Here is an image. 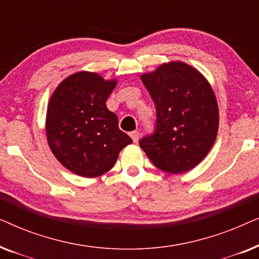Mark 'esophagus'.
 Returning <instances> with one entry per match:
<instances>
[{"mask_svg":"<svg viewBox=\"0 0 259 259\" xmlns=\"http://www.w3.org/2000/svg\"><path fill=\"white\" fill-rule=\"evenodd\" d=\"M130 136H131V138H132V140L134 141V143H137V141L139 140L140 134H139V132H138V131H133V132L130 133Z\"/></svg>","mask_w":259,"mask_h":259,"instance_id":"esophagus-1","label":"esophagus"}]
</instances>
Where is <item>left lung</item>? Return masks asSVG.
Here are the masks:
<instances>
[{
  "instance_id": "obj_1",
  "label": "left lung",
  "mask_w": 259,
  "mask_h": 259,
  "mask_svg": "<svg viewBox=\"0 0 259 259\" xmlns=\"http://www.w3.org/2000/svg\"><path fill=\"white\" fill-rule=\"evenodd\" d=\"M141 81L155 105L153 133L140 147L161 171L179 175L197 166L217 137L218 105L206 79L183 62L161 65Z\"/></svg>"
}]
</instances>
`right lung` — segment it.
<instances>
[{
	"label": "right lung",
	"mask_w": 259,
	"mask_h": 259,
	"mask_svg": "<svg viewBox=\"0 0 259 259\" xmlns=\"http://www.w3.org/2000/svg\"><path fill=\"white\" fill-rule=\"evenodd\" d=\"M116 81L79 72L62 81L47 109L46 131L56 159L77 176L94 178L114 166L132 139L119 130L118 116L106 101Z\"/></svg>",
	"instance_id": "obj_1"
}]
</instances>
